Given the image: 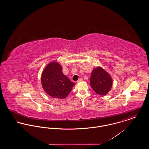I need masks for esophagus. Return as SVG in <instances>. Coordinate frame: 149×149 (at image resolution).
Wrapping results in <instances>:
<instances>
[{"label":"esophagus","instance_id":"34e87169","mask_svg":"<svg viewBox=\"0 0 149 149\" xmlns=\"http://www.w3.org/2000/svg\"><path fill=\"white\" fill-rule=\"evenodd\" d=\"M83 78H80L79 79H78V80L77 81V83H79V82H80V81H83Z\"/></svg>","mask_w":149,"mask_h":149}]
</instances>
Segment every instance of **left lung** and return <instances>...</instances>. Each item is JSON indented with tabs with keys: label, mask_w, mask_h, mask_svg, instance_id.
Here are the masks:
<instances>
[{
	"label": "left lung",
	"mask_w": 149,
	"mask_h": 149,
	"mask_svg": "<svg viewBox=\"0 0 149 149\" xmlns=\"http://www.w3.org/2000/svg\"><path fill=\"white\" fill-rule=\"evenodd\" d=\"M90 84L93 91L100 95H106L112 86L113 80L111 75L102 67L93 70Z\"/></svg>",
	"instance_id": "obj_1"
}]
</instances>
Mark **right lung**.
Instances as JSON below:
<instances>
[{
  "label": "right lung",
  "mask_w": 149,
  "mask_h": 149,
  "mask_svg": "<svg viewBox=\"0 0 149 149\" xmlns=\"http://www.w3.org/2000/svg\"><path fill=\"white\" fill-rule=\"evenodd\" d=\"M41 83L48 95L60 99L65 98L75 84L63 73L61 65L56 61L46 65L41 75Z\"/></svg>",
  "instance_id": "1"
}]
</instances>
